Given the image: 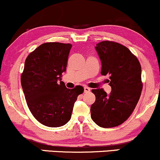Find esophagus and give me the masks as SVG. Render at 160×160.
<instances>
[{
  "mask_svg": "<svg viewBox=\"0 0 160 160\" xmlns=\"http://www.w3.org/2000/svg\"><path fill=\"white\" fill-rule=\"evenodd\" d=\"M90 92V89L87 86H85L84 87V92Z\"/></svg>",
  "mask_w": 160,
  "mask_h": 160,
  "instance_id": "34e87169",
  "label": "esophagus"
}]
</instances>
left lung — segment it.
<instances>
[{"mask_svg":"<svg viewBox=\"0 0 160 160\" xmlns=\"http://www.w3.org/2000/svg\"><path fill=\"white\" fill-rule=\"evenodd\" d=\"M102 62V75H110L109 95L103 89H92L95 102L91 117L98 126L111 128L124 122L136 107L143 83L138 59L125 46L105 40L95 47Z\"/></svg>","mask_w":160,"mask_h":160,"instance_id":"obj_1","label":"left lung"}]
</instances>
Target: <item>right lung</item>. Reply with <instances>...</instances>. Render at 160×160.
Here are the masks:
<instances>
[{
	"mask_svg": "<svg viewBox=\"0 0 160 160\" xmlns=\"http://www.w3.org/2000/svg\"><path fill=\"white\" fill-rule=\"evenodd\" d=\"M71 47V43H45L25 59L21 75L25 100L34 118L46 126L60 127L67 123L78 96L84 91L81 86L68 89L61 81Z\"/></svg>",
	"mask_w": 160,
	"mask_h": 160,
	"instance_id": "right-lung-1",
	"label": "right lung"
}]
</instances>
